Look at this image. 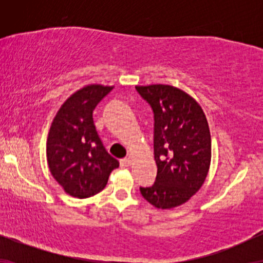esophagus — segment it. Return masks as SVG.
<instances>
[{
  "instance_id": "obj_1",
  "label": "esophagus",
  "mask_w": 263,
  "mask_h": 263,
  "mask_svg": "<svg viewBox=\"0 0 263 263\" xmlns=\"http://www.w3.org/2000/svg\"><path fill=\"white\" fill-rule=\"evenodd\" d=\"M132 161H133V160L130 159V158H124V159H121V161H120L121 167H128V166H130Z\"/></svg>"
}]
</instances>
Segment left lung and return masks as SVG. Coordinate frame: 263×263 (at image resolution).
<instances>
[{
    "mask_svg": "<svg viewBox=\"0 0 263 263\" xmlns=\"http://www.w3.org/2000/svg\"><path fill=\"white\" fill-rule=\"evenodd\" d=\"M154 112L157 178L140 188L154 207L170 210L195 195L206 181L212 158L208 122L192 96L171 85L136 86Z\"/></svg>",
    "mask_w": 263,
    "mask_h": 263,
    "instance_id": "1",
    "label": "left lung"
}]
</instances>
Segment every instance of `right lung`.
Listing matches in <instances>:
<instances>
[{"label":"right lung","instance_id":"obj_1","mask_svg":"<svg viewBox=\"0 0 263 263\" xmlns=\"http://www.w3.org/2000/svg\"><path fill=\"white\" fill-rule=\"evenodd\" d=\"M114 86L86 85L64 102L46 139V160L56 182L68 195L86 199L105 188L118 161L104 148L93 110Z\"/></svg>","mask_w":263,"mask_h":263}]
</instances>
